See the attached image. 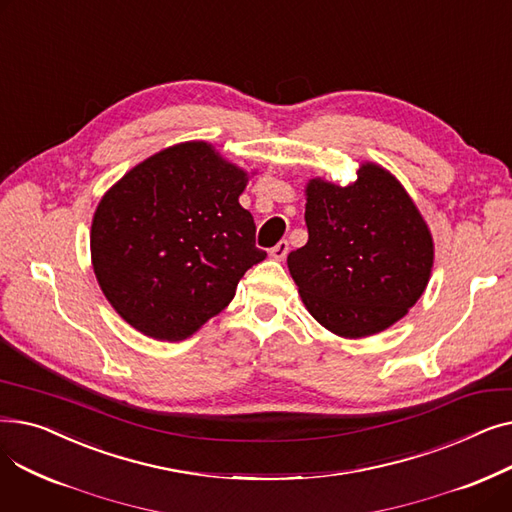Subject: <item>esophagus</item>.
Returning a JSON list of instances; mask_svg holds the SVG:
<instances>
[{
  "instance_id": "obj_1",
  "label": "esophagus",
  "mask_w": 512,
  "mask_h": 512,
  "mask_svg": "<svg viewBox=\"0 0 512 512\" xmlns=\"http://www.w3.org/2000/svg\"><path fill=\"white\" fill-rule=\"evenodd\" d=\"M288 255V240H280L274 249H270V257L282 261Z\"/></svg>"
}]
</instances>
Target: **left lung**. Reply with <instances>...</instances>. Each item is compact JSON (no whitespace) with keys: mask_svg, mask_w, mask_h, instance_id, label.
Instances as JSON below:
<instances>
[{"mask_svg":"<svg viewBox=\"0 0 512 512\" xmlns=\"http://www.w3.org/2000/svg\"><path fill=\"white\" fill-rule=\"evenodd\" d=\"M307 245L288 270L307 311L344 338L378 334L417 303L434 265V240L402 184L363 164L357 182L307 184Z\"/></svg>","mask_w":512,"mask_h":512,"instance_id":"1","label":"left lung"}]
</instances>
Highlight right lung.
<instances>
[{
	"label": "right lung",
	"mask_w": 512,
	"mask_h": 512,
	"mask_svg": "<svg viewBox=\"0 0 512 512\" xmlns=\"http://www.w3.org/2000/svg\"><path fill=\"white\" fill-rule=\"evenodd\" d=\"M247 182L211 145L191 141L141 161L103 195L91 226L93 270L134 330L188 338L265 259L253 215L238 203Z\"/></svg>",
	"instance_id": "1"
}]
</instances>
